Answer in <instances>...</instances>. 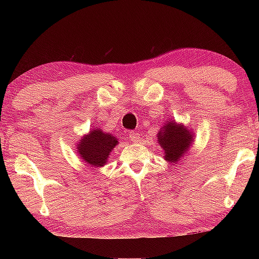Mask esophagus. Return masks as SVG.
Returning <instances> with one entry per match:
<instances>
[{"mask_svg":"<svg viewBox=\"0 0 259 259\" xmlns=\"http://www.w3.org/2000/svg\"><path fill=\"white\" fill-rule=\"evenodd\" d=\"M128 136H130V139L134 141V143H138V141L140 140V134L136 132V131H131V132L128 133Z\"/></svg>","mask_w":259,"mask_h":259,"instance_id":"obj_1","label":"esophagus"}]
</instances>
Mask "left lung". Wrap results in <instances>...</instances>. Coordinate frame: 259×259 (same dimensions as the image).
<instances>
[{"mask_svg":"<svg viewBox=\"0 0 259 259\" xmlns=\"http://www.w3.org/2000/svg\"><path fill=\"white\" fill-rule=\"evenodd\" d=\"M157 141L165 152L164 158L166 160L176 164L185 157L186 151L192 146L193 132H191L190 127H185L183 123H177L175 120H169L160 128Z\"/></svg>","mask_w":259,"mask_h":259,"instance_id":"8db88e82","label":"left lung"}]
</instances>
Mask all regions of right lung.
<instances>
[{
  "instance_id": "add662e5",
  "label": "right lung",
  "mask_w": 259,
  "mask_h": 259,
  "mask_svg": "<svg viewBox=\"0 0 259 259\" xmlns=\"http://www.w3.org/2000/svg\"><path fill=\"white\" fill-rule=\"evenodd\" d=\"M118 145V138L95 127L81 138L76 145L77 154L92 167H101L107 164L108 155Z\"/></svg>"
}]
</instances>
